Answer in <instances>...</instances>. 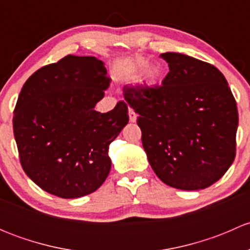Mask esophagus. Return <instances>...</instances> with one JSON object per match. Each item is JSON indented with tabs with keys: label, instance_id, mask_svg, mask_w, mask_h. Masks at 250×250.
Listing matches in <instances>:
<instances>
[{
	"label": "esophagus",
	"instance_id": "esophagus-1",
	"mask_svg": "<svg viewBox=\"0 0 250 250\" xmlns=\"http://www.w3.org/2000/svg\"><path fill=\"white\" fill-rule=\"evenodd\" d=\"M128 115H129L130 122H135V121H137V113L134 112V110L129 109V111H128Z\"/></svg>",
	"mask_w": 250,
	"mask_h": 250
}]
</instances>
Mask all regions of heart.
<instances>
[{
    "label": "heart",
    "mask_w": 250,
    "mask_h": 250,
    "mask_svg": "<svg viewBox=\"0 0 250 250\" xmlns=\"http://www.w3.org/2000/svg\"><path fill=\"white\" fill-rule=\"evenodd\" d=\"M146 66H147V60H146L145 58H141V57L133 58L132 60H129V62L125 65V67L122 69V72H121V74L125 77H134L141 74V72L146 68V70H145L146 80L155 81L161 76V69L157 66V65H150L148 67Z\"/></svg>",
    "instance_id": "b5f03b06"
}]
</instances>
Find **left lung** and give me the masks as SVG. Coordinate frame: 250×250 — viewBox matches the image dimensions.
Instances as JSON below:
<instances>
[{
	"instance_id": "left-lung-1",
	"label": "left lung",
	"mask_w": 250,
	"mask_h": 250,
	"mask_svg": "<svg viewBox=\"0 0 250 250\" xmlns=\"http://www.w3.org/2000/svg\"><path fill=\"white\" fill-rule=\"evenodd\" d=\"M169 72L161 85H125V104L138 113L141 143L153 172L180 190L213 185L236 156L238 111L224 75L180 53L160 55Z\"/></svg>"
}]
</instances>
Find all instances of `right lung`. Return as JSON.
Masks as SVG:
<instances>
[{"instance_id":"add662e5","label":"right lung","mask_w":250,"mask_h":250,"mask_svg":"<svg viewBox=\"0 0 250 250\" xmlns=\"http://www.w3.org/2000/svg\"><path fill=\"white\" fill-rule=\"evenodd\" d=\"M95 57L66 55L27 78L14 109L13 130L26 175L48 193L78 198L109 175V146L128 123V106H94L110 78Z\"/></svg>"}]
</instances>
